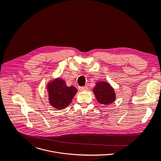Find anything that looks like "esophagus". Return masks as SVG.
Instances as JSON below:
<instances>
[{
	"instance_id": "1",
	"label": "esophagus",
	"mask_w": 161,
	"mask_h": 161,
	"mask_svg": "<svg viewBox=\"0 0 161 161\" xmlns=\"http://www.w3.org/2000/svg\"><path fill=\"white\" fill-rule=\"evenodd\" d=\"M79 89L80 91H87L88 89V87L87 86H84V87H80L79 88Z\"/></svg>"
}]
</instances>
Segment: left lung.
Instances as JSON below:
<instances>
[{
  "instance_id": "left-lung-1",
  "label": "left lung",
  "mask_w": 161,
  "mask_h": 161,
  "mask_svg": "<svg viewBox=\"0 0 161 161\" xmlns=\"http://www.w3.org/2000/svg\"><path fill=\"white\" fill-rule=\"evenodd\" d=\"M93 92L98 102L101 104L109 105L114 102L116 98L114 89L108 82L105 81L98 82L93 89Z\"/></svg>"
}]
</instances>
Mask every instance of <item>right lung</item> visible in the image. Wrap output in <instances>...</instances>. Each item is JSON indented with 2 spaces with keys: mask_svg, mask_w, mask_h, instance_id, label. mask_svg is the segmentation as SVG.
<instances>
[{
  "mask_svg": "<svg viewBox=\"0 0 161 161\" xmlns=\"http://www.w3.org/2000/svg\"><path fill=\"white\" fill-rule=\"evenodd\" d=\"M47 89L49 103L54 108L59 110L65 108L69 105L77 91L74 86L68 87L66 82L60 78H56L49 82Z\"/></svg>",
  "mask_w": 161,
  "mask_h": 161,
  "instance_id": "obj_1",
  "label": "right lung"
}]
</instances>
